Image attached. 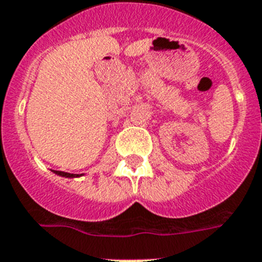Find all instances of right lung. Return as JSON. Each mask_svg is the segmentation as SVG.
<instances>
[{"label":"right lung","mask_w":262,"mask_h":262,"mask_svg":"<svg viewBox=\"0 0 262 262\" xmlns=\"http://www.w3.org/2000/svg\"><path fill=\"white\" fill-rule=\"evenodd\" d=\"M54 173L58 176H62V177H74V174H72V173H67V172H61V170H54ZM78 176V174H77Z\"/></svg>","instance_id":"obj_1"}]
</instances>
